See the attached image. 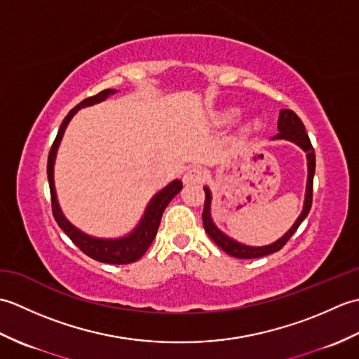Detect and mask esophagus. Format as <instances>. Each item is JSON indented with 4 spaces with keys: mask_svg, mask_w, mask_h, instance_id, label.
<instances>
[{
    "mask_svg": "<svg viewBox=\"0 0 359 359\" xmlns=\"http://www.w3.org/2000/svg\"><path fill=\"white\" fill-rule=\"evenodd\" d=\"M203 180H205V171L202 168H189V170L184 174V184L187 185L202 184Z\"/></svg>",
    "mask_w": 359,
    "mask_h": 359,
    "instance_id": "34e87169",
    "label": "esophagus"
}]
</instances>
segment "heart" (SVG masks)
I'll list each match as a JSON object with an SVG mask.
<instances>
[{
    "label": "heart",
    "instance_id": "1",
    "mask_svg": "<svg viewBox=\"0 0 359 359\" xmlns=\"http://www.w3.org/2000/svg\"><path fill=\"white\" fill-rule=\"evenodd\" d=\"M242 117V111L238 108H231V109H226L222 116H220V121L222 123H234V121H238Z\"/></svg>",
    "mask_w": 359,
    "mask_h": 359
}]
</instances>
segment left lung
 I'll use <instances>...</instances> for the list:
<instances>
[{
	"label": "left lung",
	"instance_id": "left-lung-1",
	"mask_svg": "<svg viewBox=\"0 0 359 359\" xmlns=\"http://www.w3.org/2000/svg\"><path fill=\"white\" fill-rule=\"evenodd\" d=\"M278 131H279V134L271 137V140L292 142V143L297 144V147H299L304 152H306V157H307V185H306V197H304L302 211H301V215L297 216V219L294 220L292 228H290V230L284 236H282V238L269 243V245H262V247L245 245V243L230 238V236L225 234L222 230H220V228H217L215 220H212V216H211L212 194H211V189L208 187H203L205 207H203V212H202V220H203L205 231L208 233L212 242H216L217 245L225 251V253H228L233 257L255 259V257H262V256H269L271 253H276V251H279L282 247H284L287 241L294 234L297 226H299L302 224V220L309 216V211L311 208L316 158H315V149H313V147H311L310 139L306 133V126H304L301 118L297 117L292 109H280L279 120H278Z\"/></svg>",
	"mask_w": 359,
	"mask_h": 359
}]
</instances>
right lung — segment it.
Here are the masks:
<instances>
[{
  "label": "right lung",
  "instance_id": "1",
  "mask_svg": "<svg viewBox=\"0 0 359 359\" xmlns=\"http://www.w3.org/2000/svg\"><path fill=\"white\" fill-rule=\"evenodd\" d=\"M117 93H118L117 89H104L102 93H98L94 97L86 98V100H83L81 103L75 106V108L67 114L66 118L63 120L62 126H60L55 142L52 144L49 158H48V180H49V188H50L52 212H53V217L57 220V224L67 236H69L71 241L83 251V253L95 259L98 262L114 264V265L135 262L139 261L144 253H147V250L149 248L152 241L156 238L158 225H160V219H162L165 208L182 189V182L179 179H175L170 182L165 188L160 189V191H157L151 197L147 208H144L142 219L139 220V224L135 225L134 230H131L125 236H120V238H95V236H90L85 231H81L80 228H77L72 222L67 220L65 212L62 211V207H60L58 203L57 191H55V180H53V166H55L58 147L60 143H62L67 125H69V121L72 120L75 114H77L81 108H88V106L102 103L106 100V98H109L111 95Z\"/></svg>",
  "mask_w": 359,
  "mask_h": 359
}]
</instances>
